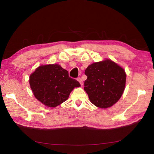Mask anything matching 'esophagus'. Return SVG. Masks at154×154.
Listing matches in <instances>:
<instances>
[{"instance_id":"obj_1","label":"esophagus","mask_w":154,"mask_h":154,"mask_svg":"<svg viewBox=\"0 0 154 154\" xmlns=\"http://www.w3.org/2000/svg\"><path fill=\"white\" fill-rule=\"evenodd\" d=\"M77 80L79 82L80 84H81V86H82V85H83V81H82V78H77Z\"/></svg>"}]
</instances>
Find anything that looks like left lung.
I'll use <instances>...</instances> for the list:
<instances>
[{
	"mask_svg": "<svg viewBox=\"0 0 154 154\" xmlns=\"http://www.w3.org/2000/svg\"><path fill=\"white\" fill-rule=\"evenodd\" d=\"M87 79L84 90L90 101L97 107L105 109L117 103L122 96L126 84L122 68L107 59L90 64L85 70Z\"/></svg>",
	"mask_w": 154,
	"mask_h": 154,
	"instance_id": "8db88e82",
	"label": "left lung"
}]
</instances>
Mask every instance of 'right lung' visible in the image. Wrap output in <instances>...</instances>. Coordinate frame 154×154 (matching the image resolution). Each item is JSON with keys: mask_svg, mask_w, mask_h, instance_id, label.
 <instances>
[{"mask_svg": "<svg viewBox=\"0 0 154 154\" xmlns=\"http://www.w3.org/2000/svg\"><path fill=\"white\" fill-rule=\"evenodd\" d=\"M29 84L34 96L41 103L55 107L65 101L74 88L80 84L68 76L59 64L42 65L30 75Z\"/></svg>", "mask_w": 154, "mask_h": 154, "instance_id": "add662e5", "label": "right lung"}]
</instances>
